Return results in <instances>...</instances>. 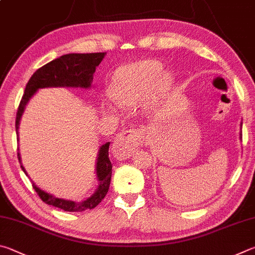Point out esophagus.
<instances>
[{"label": "esophagus", "mask_w": 255, "mask_h": 255, "mask_svg": "<svg viewBox=\"0 0 255 255\" xmlns=\"http://www.w3.org/2000/svg\"><path fill=\"white\" fill-rule=\"evenodd\" d=\"M144 131L142 128L127 130L120 133L113 142L112 151L115 158L127 159L136 148L143 144Z\"/></svg>", "instance_id": "1"}]
</instances>
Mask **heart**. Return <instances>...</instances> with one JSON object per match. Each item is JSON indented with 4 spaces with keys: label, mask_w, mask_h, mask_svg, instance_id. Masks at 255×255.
<instances>
[{
    "label": "heart",
    "mask_w": 255,
    "mask_h": 255,
    "mask_svg": "<svg viewBox=\"0 0 255 255\" xmlns=\"http://www.w3.org/2000/svg\"><path fill=\"white\" fill-rule=\"evenodd\" d=\"M170 84V77L162 73V66L155 60H142L124 66L116 71L110 85V95L115 102L132 105L144 100L151 93L162 94Z\"/></svg>",
    "instance_id": "1"
}]
</instances>
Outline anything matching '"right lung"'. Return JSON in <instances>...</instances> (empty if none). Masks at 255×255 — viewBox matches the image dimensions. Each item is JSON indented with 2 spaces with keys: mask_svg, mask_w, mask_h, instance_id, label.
Segmentation results:
<instances>
[{
  "mask_svg": "<svg viewBox=\"0 0 255 255\" xmlns=\"http://www.w3.org/2000/svg\"><path fill=\"white\" fill-rule=\"evenodd\" d=\"M105 52H94V53H69L64 55L57 59L48 62L42 66L31 76L28 84H26L24 94L21 98L19 109L16 112L15 119V131L17 132L21 115L23 113L26 103L30 97L37 92V89L43 87H85L91 86L93 74L96 67L101 64ZM110 142L102 145L100 149V154L97 158V177L100 180V186L92 197L80 203H75L71 200H65L61 198H56L55 196L47 194L46 191L38 188L32 182L33 189L37 191L40 199L48 205H52L57 208H60L65 212H84L86 209H92L100 204L107 194L111 184L112 176V164L109 157ZM17 159L21 163L20 153L17 152ZM22 170H24L23 166H21Z\"/></svg>",
  "mask_w": 255,
  "mask_h": 255,
  "instance_id": "obj_1",
  "label": "right lung"
}]
</instances>
